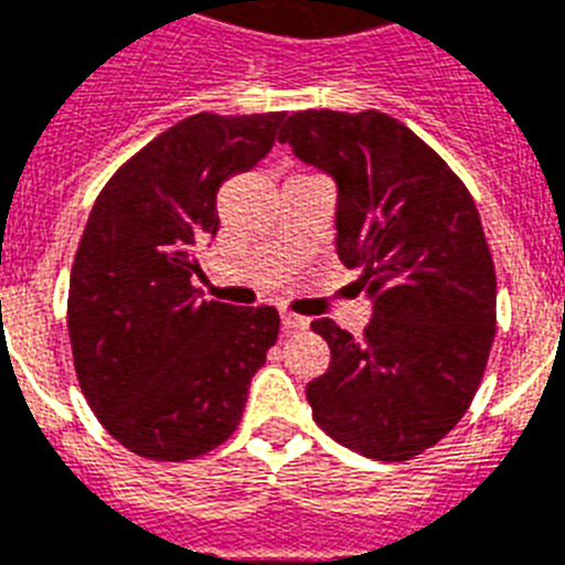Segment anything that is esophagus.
<instances>
[{"instance_id":"1","label":"esophagus","mask_w":565,"mask_h":565,"mask_svg":"<svg viewBox=\"0 0 565 565\" xmlns=\"http://www.w3.org/2000/svg\"><path fill=\"white\" fill-rule=\"evenodd\" d=\"M281 326H284V331H301V328H308L310 322L305 317H299V313H290V310H284Z\"/></svg>"}]
</instances>
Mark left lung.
Segmentation results:
<instances>
[{"instance_id":"left-lung-1","label":"left lung","mask_w":565,"mask_h":565,"mask_svg":"<svg viewBox=\"0 0 565 565\" xmlns=\"http://www.w3.org/2000/svg\"><path fill=\"white\" fill-rule=\"evenodd\" d=\"M281 143L337 184V255L372 299L363 337L310 328L331 349L308 384L328 437L386 463L437 446L469 411L495 337V266L466 184L381 110H299Z\"/></svg>"}]
</instances>
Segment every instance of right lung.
Listing matches in <instances>:
<instances>
[{
	"instance_id": "add662e5",
	"label": "right lung",
	"mask_w": 565,
	"mask_h": 565,
	"mask_svg": "<svg viewBox=\"0 0 565 565\" xmlns=\"http://www.w3.org/2000/svg\"><path fill=\"white\" fill-rule=\"evenodd\" d=\"M284 114H195L105 184L70 275L66 326L82 393L110 437L149 460H193L239 425L278 340V310L204 301L199 248L222 181L273 149Z\"/></svg>"
}]
</instances>
